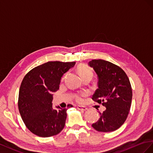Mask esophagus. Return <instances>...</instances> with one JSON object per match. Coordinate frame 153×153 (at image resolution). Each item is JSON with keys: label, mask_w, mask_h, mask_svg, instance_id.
<instances>
[{"label": "esophagus", "mask_w": 153, "mask_h": 153, "mask_svg": "<svg viewBox=\"0 0 153 153\" xmlns=\"http://www.w3.org/2000/svg\"><path fill=\"white\" fill-rule=\"evenodd\" d=\"M77 109L79 110H80V111H86L87 110V108H86L85 106H77Z\"/></svg>", "instance_id": "34e87169"}]
</instances>
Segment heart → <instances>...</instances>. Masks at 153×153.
Returning <instances> with one entry per match:
<instances>
[{"label": "heart", "mask_w": 153, "mask_h": 153, "mask_svg": "<svg viewBox=\"0 0 153 153\" xmlns=\"http://www.w3.org/2000/svg\"><path fill=\"white\" fill-rule=\"evenodd\" d=\"M77 71L80 76L82 77V78H85L88 76L92 77V71H91V70L88 66H86V65H80L77 68ZM87 95H88V92H86V91H85V92H82L79 95H77L76 96V100L78 102H82L84 100L83 98Z\"/></svg>", "instance_id": "1"}]
</instances>
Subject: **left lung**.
Returning <instances> with one entry per match:
<instances>
[{
	"instance_id": "1",
	"label": "left lung",
	"mask_w": 153,
	"mask_h": 153,
	"mask_svg": "<svg viewBox=\"0 0 153 153\" xmlns=\"http://www.w3.org/2000/svg\"><path fill=\"white\" fill-rule=\"evenodd\" d=\"M88 65L98 77V88L92 99L106 107L91 126L98 131H113L124 123L130 110L132 89L129 78L120 67L108 61L93 59Z\"/></svg>"
}]
</instances>
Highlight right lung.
<instances>
[{
    "mask_svg": "<svg viewBox=\"0 0 153 153\" xmlns=\"http://www.w3.org/2000/svg\"><path fill=\"white\" fill-rule=\"evenodd\" d=\"M76 62H49L34 67L25 76L20 87L19 110L30 132L41 137L58 134L65 127L67 108H52L53 95L65 73ZM68 108L72 105L68 104Z\"/></svg>",
    "mask_w": 153,
    "mask_h": 153,
    "instance_id": "right-lung-1",
    "label": "right lung"
}]
</instances>
